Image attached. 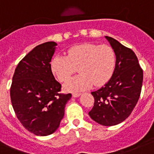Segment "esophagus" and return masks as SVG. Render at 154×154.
I'll return each mask as SVG.
<instances>
[{
    "label": "esophagus",
    "instance_id": "obj_1",
    "mask_svg": "<svg viewBox=\"0 0 154 154\" xmlns=\"http://www.w3.org/2000/svg\"><path fill=\"white\" fill-rule=\"evenodd\" d=\"M80 95H81V94H79V93H73L72 94V97H78Z\"/></svg>",
    "mask_w": 154,
    "mask_h": 154
}]
</instances>
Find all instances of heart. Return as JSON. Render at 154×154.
I'll return each instance as SVG.
<instances>
[{"mask_svg":"<svg viewBox=\"0 0 154 154\" xmlns=\"http://www.w3.org/2000/svg\"><path fill=\"white\" fill-rule=\"evenodd\" d=\"M51 70L60 82H66L77 68L80 74L65 84L68 92H79L105 85L112 77L116 66L114 50L107 45L85 43L72 46L67 56L57 55L52 59Z\"/></svg>","mask_w":154,"mask_h":154,"instance_id":"obj_1","label":"heart"}]
</instances>
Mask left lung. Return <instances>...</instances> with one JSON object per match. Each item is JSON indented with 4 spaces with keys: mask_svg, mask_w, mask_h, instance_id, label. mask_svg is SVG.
<instances>
[{
    "mask_svg": "<svg viewBox=\"0 0 154 154\" xmlns=\"http://www.w3.org/2000/svg\"><path fill=\"white\" fill-rule=\"evenodd\" d=\"M116 54V66L112 77L97 91L92 92L94 105L89 115L97 123L112 126L129 117L141 94L143 70L132 49L117 40L105 36Z\"/></svg>",
    "mask_w": 154,
    "mask_h": 154,
    "instance_id": "1",
    "label": "left lung"
}]
</instances>
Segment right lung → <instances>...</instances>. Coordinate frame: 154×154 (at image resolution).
Wrapping results in <instances>:
<instances>
[{
    "label": "right lung",
    "instance_id": "obj_1",
    "mask_svg": "<svg viewBox=\"0 0 154 154\" xmlns=\"http://www.w3.org/2000/svg\"><path fill=\"white\" fill-rule=\"evenodd\" d=\"M57 43L39 45L18 63L13 77L10 97L17 117L37 136H47L58 129L70 94H60L50 61Z\"/></svg>",
    "mask_w": 154,
    "mask_h": 154
}]
</instances>
